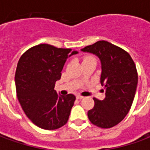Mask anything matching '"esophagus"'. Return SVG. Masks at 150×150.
<instances>
[{
    "instance_id": "obj_1",
    "label": "esophagus",
    "mask_w": 150,
    "mask_h": 150,
    "mask_svg": "<svg viewBox=\"0 0 150 150\" xmlns=\"http://www.w3.org/2000/svg\"><path fill=\"white\" fill-rule=\"evenodd\" d=\"M76 98H77L78 100H80V99H83V96H80V95H78V96H76Z\"/></svg>"
}]
</instances>
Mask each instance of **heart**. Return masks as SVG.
I'll use <instances>...</instances> for the list:
<instances>
[{
	"label": "heart",
	"instance_id": "obj_1",
	"mask_svg": "<svg viewBox=\"0 0 150 150\" xmlns=\"http://www.w3.org/2000/svg\"><path fill=\"white\" fill-rule=\"evenodd\" d=\"M91 56H88V57H86V58H84V59H87V58H90Z\"/></svg>",
	"mask_w": 150,
	"mask_h": 150
}]
</instances>
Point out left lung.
<instances>
[{
    "mask_svg": "<svg viewBox=\"0 0 150 150\" xmlns=\"http://www.w3.org/2000/svg\"><path fill=\"white\" fill-rule=\"evenodd\" d=\"M82 51L100 59V83L106 89L104 100L93 98L95 105L88 111V119L97 127L109 129L118 125L132 106L137 86L135 63L125 50L104 40L85 46Z\"/></svg>",
    "mask_w": 150,
    "mask_h": 150,
    "instance_id": "left-lung-1",
    "label": "left lung"
}]
</instances>
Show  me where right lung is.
I'll list each match as a JSON object with an SVG mask.
<instances>
[{"instance_id":"right-lung-1","label":"right lung","mask_w":150,"mask_h":150,"mask_svg":"<svg viewBox=\"0 0 150 150\" xmlns=\"http://www.w3.org/2000/svg\"><path fill=\"white\" fill-rule=\"evenodd\" d=\"M77 53L39 44L27 50L18 61L15 73L17 96L28 118L41 129H59L68 120L75 96H58L54 86L67 59Z\"/></svg>"}]
</instances>
